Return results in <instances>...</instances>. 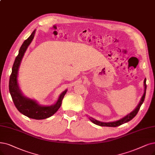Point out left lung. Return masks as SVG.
<instances>
[{
    "label": "left lung",
    "mask_w": 155,
    "mask_h": 155,
    "mask_svg": "<svg viewBox=\"0 0 155 155\" xmlns=\"http://www.w3.org/2000/svg\"><path fill=\"white\" fill-rule=\"evenodd\" d=\"M146 79H144V93L143 95H142V98H141V100L139 102V104H138V106H137L132 112H131L130 114H128V115L125 116V117H123V118L120 119V120H117L116 121H113V122H108V123H106V122H101V121H97L94 118H92V117H89L90 120L92 122L95 123V125H99V126H101V127H118L123 123H125L127 122H128L129 121H130L131 120H132L134 117L137 115V114L138 113L139 109L141 106V105L143 103V102L144 101V98H145V96H146Z\"/></svg>",
    "instance_id": "1"
}]
</instances>
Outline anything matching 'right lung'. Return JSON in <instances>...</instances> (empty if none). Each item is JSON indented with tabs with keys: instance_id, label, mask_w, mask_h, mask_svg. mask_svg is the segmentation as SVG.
<instances>
[{
	"instance_id": "add662e5",
	"label": "right lung",
	"mask_w": 155,
	"mask_h": 155,
	"mask_svg": "<svg viewBox=\"0 0 155 155\" xmlns=\"http://www.w3.org/2000/svg\"><path fill=\"white\" fill-rule=\"evenodd\" d=\"M35 32V30L33 31L29 38L23 42L20 47L19 53L15 58L12 68V72L9 78V89L15 106L21 114L32 119L43 120L51 116L58 110L67 90L61 93L56 103L49 106H41L37 103L35 101L25 97L21 92L17 81L18 72L23 55L34 38Z\"/></svg>"
}]
</instances>
